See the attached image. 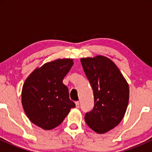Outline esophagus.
Returning <instances> with one entry per match:
<instances>
[{
    "mask_svg": "<svg viewBox=\"0 0 152 152\" xmlns=\"http://www.w3.org/2000/svg\"><path fill=\"white\" fill-rule=\"evenodd\" d=\"M75 104H76V108H79V102H75Z\"/></svg>",
    "mask_w": 152,
    "mask_h": 152,
    "instance_id": "34e87169",
    "label": "esophagus"
}]
</instances>
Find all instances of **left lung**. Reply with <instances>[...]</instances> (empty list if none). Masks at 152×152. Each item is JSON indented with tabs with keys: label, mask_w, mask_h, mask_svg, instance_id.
<instances>
[{
	"label": "left lung",
	"mask_w": 152,
	"mask_h": 152,
	"mask_svg": "<svg viewBox=\"0 0 152 152\" xmlns=\"http://www.w3.org/2000/svg\"><path fill=\"white\" fill-rule=\"evenodd\" d=\"M81 62L94 96V106L86 113L85 121L96 133H106L124 116L129 98V85L116 64L107 57L81 58Z\"/></svg>",
	"instance_id": "1"
}]
</instances>
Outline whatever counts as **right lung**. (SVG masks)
<instances>
[{
	"mask_svg": "<svg viewBox=\"0 0 152 152\" xmlns=\"http://www.w3.org/2000/svg\"><path fill=\"white\" fill-rule=\"evenodd\" d=\"M72 59H57L35 69L23 86L22 105L29 120L45 130L58 126L74 108L63 79L70 71Z\"/></svg>",
	"mask_w": 152,
	"mask_h": 152,
	"instance_id": "obj_1",
	"label": "right lung"
}]
</instances>
